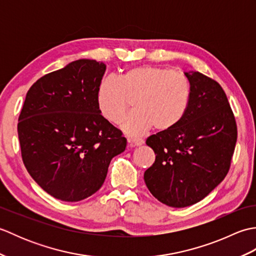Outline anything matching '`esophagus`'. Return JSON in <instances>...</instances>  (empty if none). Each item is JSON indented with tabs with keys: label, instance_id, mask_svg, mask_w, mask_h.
<instances>
[{
	"label": "esophagus",
	"instance_id": "obj_1",
	"mask_svg": "<svg viewBox=\"0 0 256 256\" xmlns=\"http://www.w3.org/2000/svg\"><path fill=\"white\" fill-rule=\"evenodd\" d=\"M128 142L130 143V145H132V146H140L144 144V140L140 138H132V140L128 138Z\"/></svg>",
	"mask_w": 256,
	"mask_h": 256
}]
</instances>
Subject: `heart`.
Here are the masks:
<instances>
[{
  "mask_svg": "<svg viewBox=\"0 0 256 256\" xmlns=\"http://www.w3.org/2000/svg\"><path fill=\"white\" fill-rule=\"evenodd\" d=\"M190 84L184 74L156 66L131 68L118 79L103 78L96 89V106L103 118L118 124L131 104L135 110L125 118L123 131L140 136L152 128L172 130L186 114Z\"/></svg>",
  "mask_w": 256,
  "mask_h": 256,
  "instance_id": "heart-1",
  "label": "heart"
}]
</instances>
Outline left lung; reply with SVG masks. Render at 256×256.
<instances>
[{"label":"left lung","instance_id":"left-lung-1","mask_svg":"<svg viewBox=\"0 0 256 256\" xmlns=\"http://www.w3.org/2000/svg\"><path fill=\"white\" fill-rule=\"evenodd\" d=\"M184 76L192 89L184 116L175 128L146 140L156 155L144 172L146 186L157 200L174 208L199 202L224 180L238 138L221 86L198 72Z\"/></svg>","mask_w":256,"mask_h":256}]
</instances>
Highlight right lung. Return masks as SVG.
Listing matches in <instances>:
<instances>
[{"instance_id": "obj_1", "label": "right lung", "mask_w": 256, "mask_h": 256, "mask_svg": "<svg viewBox=\"0 0 256 256\" xmlns=\"http://www.w3.org/2000/svg\"><path fill=\"white\" fill-rule=\"evenodd\" d=\"M103 62L79 59L38 79L27 92L18 133L32 178L56 199L80 201L101 188L122 132L101 116L96 89Z\"/></svg>"}]
</instances>
